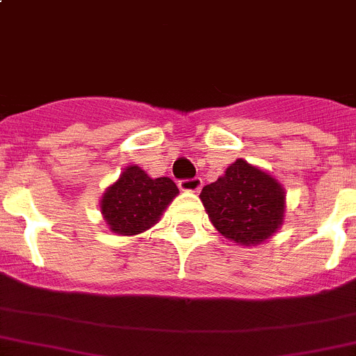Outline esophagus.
I'll list each match as a JSON object with an SVG mask.
<instances>
[{
    "instance_id": "34e87169",
    "label": "esophagus",
    "mask_w": 356,
    "mask_h": 356,
    "mask_svg": "<svg viewBox=\"0 0 356 356\" xmlns=\"http://www.w3.org/2000/svg\"><path fill=\"white\" fill-rule=\"evenodd\" d=\"M202 188V179L193 177V179H182L179 181V189L181 191H200Z\"/></svg>"
}]
</instances>
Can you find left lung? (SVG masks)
<instances>
[{"label":"left lung","instance_id":"obj_1","mask_svg":"<svg viewBox=\"0 0 356 356\" xmlns=\"http://www.w3.org/2000/svg\"><path fill=\"white\" fill-rule=\"evenodd\" d=\"M220 234L241 245L270 238L284 220L285 193L270 174L236 160L226 174L200 193Z\"/></svg>","mask_w":356,"mask_h":356}]
</instances>
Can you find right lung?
Returning a JSON list of instances; mask_svg holds the SVG:
<instances>
[{
	"mask_svg": "<svg viewBox=\"0 0 356 356\" xmlns=\"http://www.w3.org/2000/svg\"><path fill=\"white\" fill-rule=\"evenodd\" d=\"M177 193L172 179H151L143 168L132 165L106 189L101 202L102 216L115 233L139 234L156 224Z\"/></svg>",
	"mask_w": 356,
	"mask_h": 356,
	"instance_id": "add662e5",
	"label": "right lung"
}]
</instances>
